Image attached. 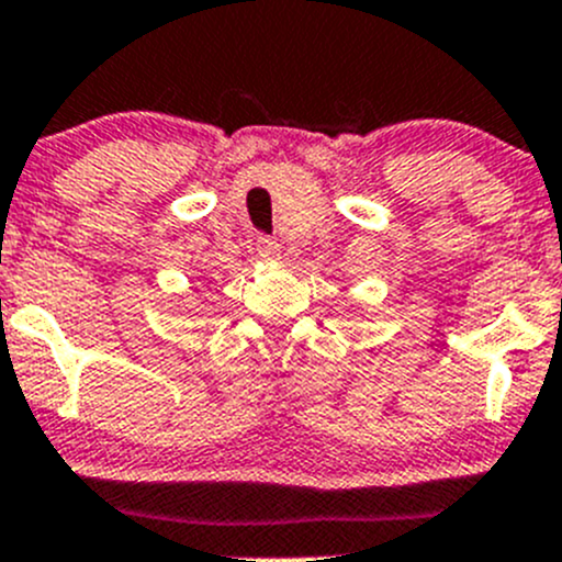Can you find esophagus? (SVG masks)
<instances>
[{
    "label": "esophagus",
    "instance_id": "obj_1",
    "mask_svg": "<svg viewBox=\"0 0 562 562\" xmlns=\"http://www.w3.org/2000/svg\"><path fill=\"white\" fill-rule=\"evenodd\" d=\"M257 251H260V257H266V260H274V257H280V244H277L274 238H260L257 240Z\"/></svg>",
    "mask_w": 562,
    "mask_h": 562
}]
</instances>
